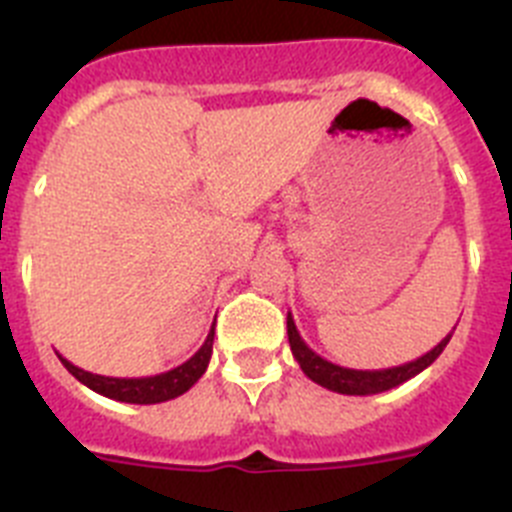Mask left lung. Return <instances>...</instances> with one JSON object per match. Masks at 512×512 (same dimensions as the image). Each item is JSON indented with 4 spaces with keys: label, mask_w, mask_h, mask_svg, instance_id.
<instances>
[{
    "label": "left lung",
    "mask_w": 512,
    "mask_h": 512,
    "mask_svg": "<svg viewBox=\"0 0 512 512\" xmlns=\"http://www.w3.org/2000/svg\"><path fill=\"white\" fill-rule=\"evenodd\" d=\"M451 333H454V330H451ZM451 333L443 338L438 346H433L428 354H423L415 361H408V364L390 366V369H346V366H338L333 364V361L315 354V351L302 341L300 333H297L292 312H287V336L289 346H292V356H295L300 369L312 379V382L320 384V387H325V390L330 392H338V395H379V392H387L392 390V387H400L402 382L413 379L415 374L428 369V366L441 356L446 343L451 341Z\"/></svg>",
    "instance_id": "left-lung-1"
}]
</instances>
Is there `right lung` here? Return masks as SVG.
I'll list each match as a JSON object with an SVG mask.
<instances>
[{"label":"right lung","mask_w":512,"mask_h":512,"mask_svg":"<svg viewBox=\"0 0 512 512\" xmlns=\"http://www.w3.org/2000/svg\"><path fill=\"white\" fill-rule=\"evenodd\" d=\"M212 341H215V325H212L210 333H207V341L202 343V348L192 356V359L184 361V364L176 366V369H171V372L156 374V377H102V374L84 372V369L74 366L71 361L63 359V356H58V359H61V364L66 366L81 384H87L89 390L99 392V395L110 397V400L130 402V405H156V402H166L184 395V392L207 372V364H210L212 356Z\"/></svg>","instance_id":"add662e5"}]
</instances>
